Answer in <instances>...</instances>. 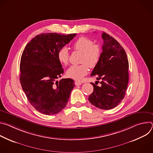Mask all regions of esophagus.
<instances>
[{"label":"esophagus","instance_id":"obj_1","mask_svg":"<svg viewBox=\"0 0 153 153\" xmlns=\"http://www.w3.org/2000/svg\"><path fill=\"white\" fill-rule=\"evenodd\" d=\"M74 83L76 86H79V85H82V83L80 82H79V81H75L74 82Z\"/></svg>","mask_w":153,"mask_h":153}]
</instances>
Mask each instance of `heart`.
<instances>
[{
	"mask_svg": "<svg viewBox=\"0 0 153 153\" xmlns=\"http://www.w3.org/2000/svg\"><path fill=\"white\" fill-rule=\"evenodd\" d=\"M74 50L82 53L79 65H72L67 71L68 77L75 80H80L87 74L89 67L93 68L98 64L102 53L99 45L94 44V42L86 37L78 38L73 44ZM57 59L59 62L66 65L69 62V51L67 47H62L57 53Z\"/></svg>",
	"mask_w": 153,
	"mask_h": 153,
	"instance_id": "obj_1",
	"label": "heart"
}]
</instances>
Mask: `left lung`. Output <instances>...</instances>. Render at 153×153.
<instances>
[{
    "mask_svg": "<svg viewBox=\"0 0 153 153\" xmlns=\"http://www.w3.org/2000/svg\"><path fill=\"white\" fill-rule=\"evenodd\" d=\"M102 53L91 74L101 79L100 85L91 83L94 90L88 100L97 108L111 110L124 98L129 79V63L125 51L114 38L105 32L102 34Z\"/></svg>",
    "mask_w": 153,
    "mask_h": 153,
    "instance_id": "obj_1",
    "label": "left lung"
}]
</instances>
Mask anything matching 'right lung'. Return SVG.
<instances>
[{"label": "right lung", "instance_id": "obj_1", "mask_svg": "<svg viewBox=\"0 0 153 153\" xmlns=\"http://www.w3.org/2000/svg\"><path fill=\"white\" fill-rule=\"evenodd\" d=\"M76 34L42 33L25 47L20 63V82L30 104L39 112L55 114L67 105L74 83L71 79L56 80L63 73L59 50Z\"/></svg>", "mask_w": 153, "mask_h": 153}]
</instances>
